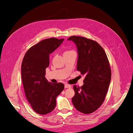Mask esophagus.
I'll use <instances>...</instances> for the list:
<instances>
[{"mask_svg":"<svg viewBox=\"0 0 133 133\" xmlns=\"http://www.w3.org/2000/svg\"><path fill=\"white\" fill-rule=\"evenodd\" d=\"M71 86L69 85L68 84H65V88H71Z\"/></svg>","mask_w":133,"mask_h":133,"instance_id":"obj_1","label":"esophagus"}]
</instances>
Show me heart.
Masks as SVG:
<instances>
[{
  "instance_id": "heart-1",
  "label": "heart",
  "mask_w": 133,
  "mask_h": 133,
  "mask_svg": "<svg viewBox=\"0 0 133 133\" xmlns=\"http://www.w3.org/2000/svg\"><path fill=\"white\" fill-rule=\"evenodd\" d=\"M71 52H74L73 51H67L64 53H71Z\"/></svg>"
}]
</instances>
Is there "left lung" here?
<instances>
[{
    "label": "left lung",
    "instance_id": "left-lung-1",
    "mask_svg": "<svg viewBox=\"0 0 133 133\" xmlns=\"http://www.w3.org/2000/svg\"><path fill=\"white\" fill-rule=\"evenodd\" d=\"M67 40L75 44L78 55L76 69L85 75L83 86H73L75 95L72 103L80 112L90 114L101 106L106 97L111 80L109 62L97 42L75 36Z\"/></svg>",
    "mask_w": 133,
    "mask_h": 133
}]
</instances>
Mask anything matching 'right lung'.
I'll return each mask as SVG.
<instances>
[{
	"label": "right lung",
	"instance_id": "right-lung-1",
	"mask_svg": "<svg viewBox=\"0 0 133 133\" xmlns=\"http://www.w3.org/2000/svg\"><path fill=\"white\" fill-rule=\"evenodd\" d=\"M64 40L51 38L41 40L27 51L22 64V78L25 95L34 111L47 114L55 108L56 98L64 90L62 83H52L45 78L50 54Z\"/></svg>",
	"mask_w": 133,
	"mask_h": 133
}]
</instances>
